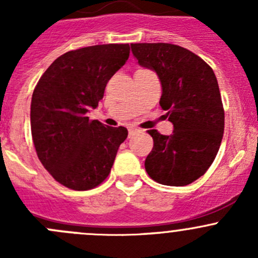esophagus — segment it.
<instances>
[{
  "instance_id": "esophagus-1",
  "label": "esophagus",
  "mask_w": 258,
  "mask_h": 258,
  "mask_svg": "<svg viewBox=\"0 0 258 258\" xmlns=\"http://www.w3.org/2000/svg\"><path fill=\"white\" fill-rule=\"evenodd\" d=\"M135 132H136V130H135V128H130V130H128V136L131 137L132 135L135 134Z\"/></svg>"
}]
</instances>
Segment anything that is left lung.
I'll use <instances>...</instances> for the list:
<instances>
[{"instance_id": "1", "label": "left lung", "mask_w": 258, "mask_h": 258, "mask_svg": "<svg viewBox=\"0 0 258 258\" xmlns=\"http://www.w3.org/2000/svg\"><path fill=\"white\" fill-rule=\"evenodd\" d=\"M139 63L157 74L162 86L160 105L173 134L150 130L153 148L146 172L166 186H186L205 175L223 137L225 111L215 72L187 48L171 43H131Z\"/></svg>"}]
</instances>
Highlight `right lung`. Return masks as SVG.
<instances>
[{
    "label": "right lung",
    "instance_id": "add662e5",
    "mask_svg": "<svg viewBox=\"0 0 258 258\" xmlns=\"http://www.w3.org/2000/svg\"><path fill=\"white\" fill-rule=\"evenodd\" d=\"M127 43L69 51L52 62L33 90L31 132L38 160L57 182L87 191L110 175L126 127H108L86 113L103 98L111 77L126 63Z\"/></svg>",
    "mask_w": 258,
    "mask_h": 258
}]
</instances>
